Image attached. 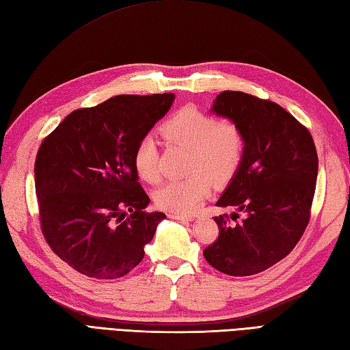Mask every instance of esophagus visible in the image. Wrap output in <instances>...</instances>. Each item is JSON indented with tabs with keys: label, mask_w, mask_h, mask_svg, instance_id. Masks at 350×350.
I'll use <instances>...</instances> for the list:
<instances>
[{
	"label": "esophagus",
	"mask_w": 350,
	"mask_h": 350,
	"mask_svg": "<svg viewBox=\"0 0 350 350\" xmlns=\"http://www.w3.org/2000/svg\"><path fill=\"white\" fill-rule=\"evenodd\" d=\"M170 219H176V221H186V222H192L193 216H186V215H178V213H170Z\"/></svg>",
	"instance_id": "34e87169"
}]
</instances>
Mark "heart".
<instances>
[{
  "label": "heart",
  "instance_id": "obj_1",
  "mask_svg": "<svg viewBox=\"0 0 350 350\" xmlns=\"http://www.w3.org/2000/svg\"><path fill=\"white\" fill-rule=\"evenodd\" d=\"M161 134L167 144L188 149L185 172L189 174L164 183L153 193L155 204L167 212H195L212 191L209 178L216 183L230 182L245 155V135L235 122L217 120L195 107L177 110L161 125ZM133 164L142 180H159L158 148L152 137L138 142Z\"/></svg>",
  "mask_w": 350,
  "mask_h": 350
}]
</instances>
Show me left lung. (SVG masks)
Segmentation results:
<instances>
[{
  "instance_id": "1",
  "label": "left lung",
  "mask_w": 350,
  "mask_h": 350,
  "mask_svg": "<svg viewBox=\"0 0 350 350\" xmlns=\"http://www.w3.org/2000/svg\"><path fill=\"white\" fill-rule=\"evenodd\" d=\"M210 111L235 122L245 135L240 168L216 206H232L246 217L232 226L225 215L213 217L219 237L204 258L228 275H252L279 262L301 239L310 219L318 153L308 129L273 101L224 91Z\"/></svg>"
}]
</instances>
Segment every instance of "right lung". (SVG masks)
Segmentation results:
<instances>
[{"label": "right lung", "instance_id": "1", "mask_svg": "<svg viewBox=\"0 0 350 350\" xmlns=\"http://www.w3.org/2000/svg\"><path fill=\"white\" fill-rule=\"evenodd\" d=\"M174 98L113 96L70 113L40 146L34 176L42 231L55 254L88 278L131 271L167 217L144 212L150 200L133 157Z\"/></svg>", "mask_w": 350, "mask_h": 350}]
</instances>
